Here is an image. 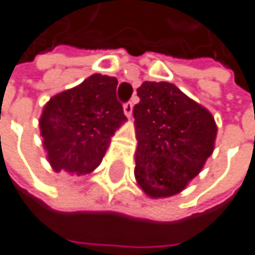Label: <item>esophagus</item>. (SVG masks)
Returning a JSON list of instances; mask_svg holds the SVG:
<instances>
[{
  "instance_id": "obj_1",
  "label": "esophagus",
  "mask_w": 255,
  "mask_h": 255,
  "mask_svg": "<svg viewBox=\"0 0 255 255\" xmlns=\"http://www.w3.org/2000/svg\"><path fill=\"white\" fill-rule=\"evenodd\" d=\"M124 114L127 115L128 118L132 115V102H127V103L124 105Z\"/></svg>"
}]
</instances>
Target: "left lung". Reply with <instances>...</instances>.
I'll list each match as a JSON object with an SVG mask.
<instances>
[{
    "label": "left lung",
    "instance_id": "obj_1",
    "mask_svg": "<svg viewBox=\"0 0 255 255\" xmlns=\"http://www.w3.org/2000/svg\"><path fill=\"white\" fill-rule=\"evenodd\" d=\"M137 96L135 180L150 198L177 195L213 153L216 121L170 82L144 81Z\"/></svg>",
    "mask_w": 255,
    "mask_h": 255
}]
</instances>
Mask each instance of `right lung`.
<instances>
[{"mask_svg":"<svg viewBox=\"0 0 255 255\" xmlns=\"http://www.w3.org/2000/svg\"><path fill=\"white\" fill-rule=\"evenodd\" d=\"M117 85L115 77L94 74L44 106L39 128L54 171L82 176L100 165L111 137L127 120Z\"/></svg>","mask_w":255,"mask_h":255,"instance_id":"add662e5","label":"right lung"}]
</instances>
